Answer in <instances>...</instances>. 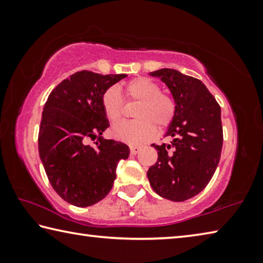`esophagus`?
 Listing matches in <instances>:
<instances>
[{
    "label": "esophagus",
    "instance_id": "obj_1",
    "mask_svg": "<svg viewBox=\"0 0 263 263\" xmlns=\"http://www.w3.org/2000/svg\"><path fill=\"white\" fill-rule=\"evenodd\" d=\"M139 151H140L139 146H135V145H131V146H130V153H131L132 155L138 154V153H139Z\"/></svg>",
    "mask_w": 263,
    "mask_h": 263
}]
</instances>
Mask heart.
I'll return each mask as SVG.
<instances>
[{
	"label": "heart",
	"instance_id": "heart-1",
	"mask_svg": "<svg viewBox=\"0 0 263 263\" xmlns=\"http://www.w3.org/2000/svg\"><path fill=\"white\" fill-rule=\"evenodd\" d=\"M128 100L138 101L136 108V121L122 122L111 128L115 138L137 144L147 140L153 136L154 125L158 128L168 126L175 115V103L171 97L161 92L157 83L146 78L132 80L124 87ZM102 106L110 122H117L123 114V101L121 92L111 87L102 97Z\"/></svg>",
	"mask_w": 263,
	"mask_h": 263
}]
</instances>
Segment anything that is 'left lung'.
I'll return each instance as SVG.
<instances>
[{
    "label": "left lung",
    "instance_id": "1",
    "mask_svg": "<svg viewBox=\"0 0 263 263\" xmlns=\"http://www.w3.org/2000/svg\"><path fill=\"white\" fill-rule=\"evenodd\" d=\"M172 92L175 115L164 137L171 144L155 145L158 161L148 169L149 184L159 196L183 202L205 188L219 163L222 147L220 106L201 80L179 70L149 73Z\"/></svg>",
    "mask_w": 263,
    "mask_h": 263
}]
</instances>
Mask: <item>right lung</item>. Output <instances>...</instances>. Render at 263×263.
I'll list each match as a JSON object with an SVG mask.
<instances>
[{
	"label": "right lung",
	"mask_w": 263,
	"mask_h": 263,
	"mask_svg": "<svg viewBox=\"0 0 263 263\" xmlns=\"http://www.w3.org/2000/svg\"><path fill=\"white\" fill-rule=\"evenodd\" d=\"M126 77L78 72L58 84L44 105L39 157L53 189L72 205L86 208L103 199L118 162L130 154L127 145L102 137L109 127L102 97ZM89 137L97 139L92 145Z\"/></svg>",
	"instance_id": "obj_1"
}]
</instances>
